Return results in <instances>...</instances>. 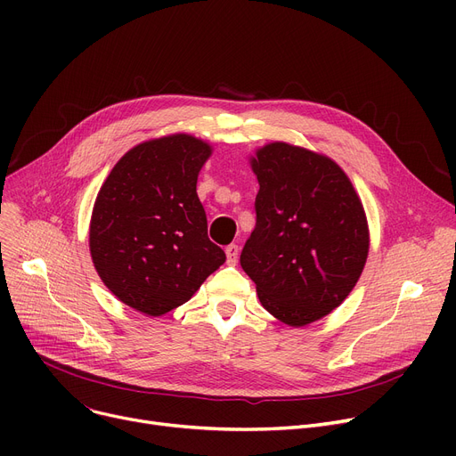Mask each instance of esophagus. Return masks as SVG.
Masks as SVG:
<instances>
[{"instance_id": "1", "label": "esophagus", "mask_w": 456, "mask_h": 456, "mask_svg": "<svg viewBox=\"0 0 456 456\" xmlns=\"http://www.w3.org/2000/svg\"><path fill=\"white\" fill-rule=\"evenodd\" d=\"M225 255H227V265L234 266L238 262V246L236 244H231L225 248Z\"/></svg>"}]
</instances>
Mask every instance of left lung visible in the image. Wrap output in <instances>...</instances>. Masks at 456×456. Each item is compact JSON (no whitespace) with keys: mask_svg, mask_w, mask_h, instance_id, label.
Segmentation results:
<instances>
[{"mask_svg":"<svg viewBox=\"0 0 456 456\" xmlns=\"http://www.w3.org/2000/svg\"><path fill=\"white\" fill-rule=\"evenodd\" d=\"M256 225L240 255L258 299L286 325L337 308L361 277L370 232L364 207L329 157L273 142L251 159Z\"/></svg>","mask_w":456,"mask_h":456,"instance_id":"obj_1","label":"left lung"}]
</instances>
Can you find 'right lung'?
Segmentation results:
<instances>
[{
  "instance_id": "add662e5",
  "label": "right lung",
  "mask_w": 456,
  "mask_h": 456,
  "mask_svg": "<svg viewBox=\"0 0 456 456\" xmlns=\"http://www.w3.org/2000/svg\"><path fill=\"white\" fill-rule=\"evenodd\" d=\"M210 151L183 133L138 143L95 198L92 262L107 289L142 314L162 316L186 303L225 262L208 240L196 191Z\"/></svg>"
}]
</instances>
